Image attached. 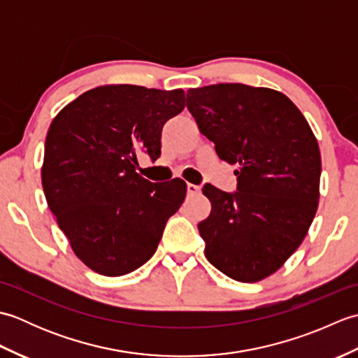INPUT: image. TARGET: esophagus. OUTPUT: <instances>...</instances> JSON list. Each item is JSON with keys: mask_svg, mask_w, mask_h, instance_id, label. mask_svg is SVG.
Instances as JSON below:
<instances>
[{"mask_svg": "<svg viewBox=\"0 0 358 358\" xmlns=\"http://www.w3.org/2000/svg\"><path fill=\"white\" fill-rule=\"evenodd\" d=\"M200 191H201L200 186L192 185V183H187V194L189 195H196V194H200Z\"/></svg>", "mask_w": 358, "mask_h": 358, "instance_id": "1", "label": "esophagus"}]
</instances>
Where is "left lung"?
Segmentation results:
<instances>
[{
  "label": "left lung",
  "mask_w": 358,
  "mask_h": 358,
  "mask_svg": "<svg viewBox=\"0 0 358 358\" xmlns=\"http://www.w3.org/2000/svg\"><path fill=\"white\" fill-rule=\"evenodd\" d=\"M187 109L220 159L238 167L237 192L206 185L204 254L224 275L255 283L305 240L320 196L322 157L300 109L269 87L224 83L187 90Z\"/></svg>",
  "instance_id": "8db88e82"
}]
</instances>
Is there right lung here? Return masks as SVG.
<instances>
[{
  "mask_svg": "<svg viewBox=\"0 0 358 358\" xmlns=\"http://www.w3.org/2000/svg\"><path fill=\"white\" fill-rule=\"evenodd\" d=\"M185 109V90L106 85L58 112L45 136L43 191L59 229L89 269L120 277L155 254L186 196L173 178L150 183L138 154L159 155L162 131Z\"/></svg>",
  "mask_w": 358,
  "mask_h": 358,
  "instance_id": "right-lung-1",
  "label": "right lung"
}]
</instances>
